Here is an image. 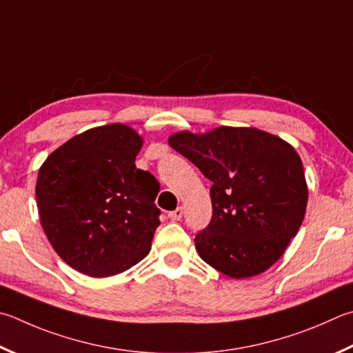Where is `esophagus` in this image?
Returning a JSON list of instances; mask_svg holds the SVG:
<instances>
[{
    "instance_id": "esophagus-1",
    "label": "esophagus",
    "mask_w": 353,
    "mask_h": 353,
    "mask_svg": "<svg viewBox=\"0 0 353 353\" xmlns=\"http://www.w3.org/2000/svg\"><path fill=\"white\" fill-rule=\"evenodd\" d=\"M182 216H183V210L181 207L176 208L174 211H170V213H168V217L171 221H181Z\"/></svg>"
}]
</instances>
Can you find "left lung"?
Here are the masks:
<instances>
[{
  "label": "left lung",
  "mask_w": 353,
  "mask_h": 353,
  "mask_svg": "<svg viewBox=\"0 0 353 353\" xmlns=\"http://www.w3.org/2000/svg\"><path fill=\"white\" fill-rule=\"evenodd\" d=\"M168 143L213 182V219L194 238L199 256L234 279L268 270L305 216L309 188L296 150L247 126L179 131Z\"/></svg>",
  "instance_id": "obj_1"
}]
</instances>
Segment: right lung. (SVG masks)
Returning <instances> with one entry per match:
<instances>
[{
	"label": "right lung",
	"instance_id": "1",
	"mask_svg": "<svg viewBox=\"0 0 353 353\" xmlns=\"http://www.w3.org/2000/svg\"><path fill=\"white\" fill-rule=\"evenodd\" d=\"M143 137L123 123L91 128L38 170L40 223L55 253L92 278L123 273L151 250L159 183L136 166Z\"/></svg>",
	"mask_w": 353,
	"mask_h": 353
}]
</instances>
